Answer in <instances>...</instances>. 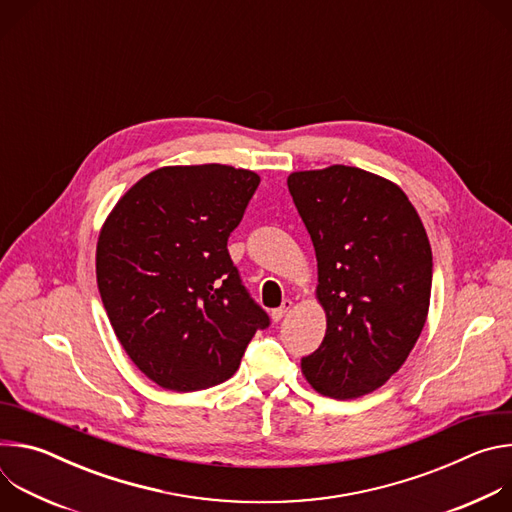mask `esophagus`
Wrapping results in <instances>:
<instances>
[{
    "label": "esophagus",
    "mask_w": 512,
    "mask_h": 512,
    "mask_svg": "<svg viewBox=\"0 0 512 512\" xmlns=\"http://www.w3.org/2000/svg\"><path fill=\"white\" fill-rule=\"evenodd\" d=\"M291 306H294V302H291V300H283V304L271 312L273 322H279V320H281V318L291 310Z\"/></svg>",
    "instance_id": "1"
}]
</instances>
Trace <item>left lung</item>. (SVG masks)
<instances>
[{"mask_svg":"<svg viewBox=\"0 0 512 512\" xmlns=\"http://www.w3.org/2000/svg\"><path fill=\"white\" fill-rule=\"evenodd\" d=\"M287 188L314 243L326 336L302 358L332 399L379 389L401 369L429 310L431 247L405 192L352 166L294 172Z\"/></svg>","mask_w":512,"mask_h":512,"instance_id":"left-lung-1","label":"left lung"}]
</instances>
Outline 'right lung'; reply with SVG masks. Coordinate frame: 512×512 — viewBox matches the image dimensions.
Instances as JSON below:
<instances>
[{
	"instance_id": "obj_1",
	"label": "right lung",
	"mask_w": 512,
	"mask_h": 512,
	"mask_svg": "<svg viewBox=\"0 0 512 512\" xmlns=\"http://www.w3.org/2000/svg\"><path fill=\"white\" fill-rule=\"evenodd\" d=\"M261 178L223 164L150 172L115 204L97 243V285L135 367L190 393L231 379L269 326L227 241Z\"/></svg>"
}]
</instances>
